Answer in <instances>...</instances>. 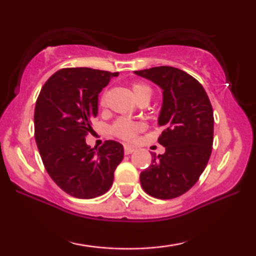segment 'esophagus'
Wrapping results in <instances>:
<instances>
[{
    "label": "esophagus",
    "instance_id": "esophagus-1",
    "mask_svg": "<svg viewBox=\"0 0 256 256\" xmlns=\"http://www.w3.org/2000/svg\"><path fill=\"white\" fill-rule=\"evenodd\" d=\"M135 152L134 146H128V144L124 146V154H126V155H129V154H132V152Z\"/></svg>",
    "mask_w": 256,
    "mask_h": 256
}]
</instances>
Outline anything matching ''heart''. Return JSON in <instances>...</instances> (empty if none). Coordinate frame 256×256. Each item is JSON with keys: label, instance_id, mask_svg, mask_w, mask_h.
I'll return each instance as SVG.
<instances>
[{"label": "heart", "instance_id": "obj_1", "mask_svg": "<svg viewBox=\"0 0 256 256\" xmlns=\"http://www.w3.org/2000/svg\"><path fill=\"white\" fill-rule=\"evenodd\" d=\"M132 93H134L136 100H138V98L144 96H152V90H150V87L148 85H146V84H141V82L132 84ZM104 98L101 96L100 104H104ZM140 129H141V124H140L129 121L127 118H118V120L114 124L113 128H112V132H113V134L115 136H118V138H120L122 140H132Z\"/></svg>", "mask_w": 256, "mask_h": 256}]
</instances>
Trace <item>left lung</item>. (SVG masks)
Segmentation results:
<instances>
[{
    "instance_id": "obj_1",
    "label": "left lung",
    "mask_w": 256,
    "mask_h": 256,
    "mask_svg": "<svg viewBox=\"0 0 256 256\" xmlns=\"http://www.w3.org/2000/svg\"><path fill=\"white\" fill-rule=\"evenodd\" d=\"M134 73L163 90L158 143L166 152L152 154L150 166L140 174L142 188L158 199L180 197L197 183L211 156V102L200 82L180 68L158 66Z\"/></svg>"
}]
</instances>
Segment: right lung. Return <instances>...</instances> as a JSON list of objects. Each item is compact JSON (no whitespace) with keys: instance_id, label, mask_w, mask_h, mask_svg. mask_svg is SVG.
<instances>
[{"instance_id":"right-lung-1","label":"right lung","mask_w":256,"mask_h":256,"mask_svg":"<svg viewBox=\"0 0 256 256\" xmlns=\"http://www.w3.org/2000/svg\"><path fill=\"white\" fill-rule=\"evenodd\" d=\"M118 72L88 68L59 70L42 87L34 107V138L48 174L76 198L99 197L110 190L124 160V146L108 140L90 148L86 135L98 115L99 93Z\"/></svg>"}]
</instances>
